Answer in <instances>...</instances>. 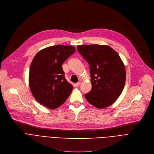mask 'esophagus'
<instances>
[{
	"instance_id": "obj_1",
	"label": "esophagus",
	"mask_w": 154,
	"mask_h": 154,
	"mask_svg": "<svg viewBox=\"0 0 154 154\" xmlns=\"http://www.w3.org/2000/svg\"><path fill=\"white\" fill-rule=\"evenodd\" d=\"M80 84H81V82H77V83H76V84H75V85H76L77 87H79V86L80 85Z\"/></svg>"
}]
</instances>
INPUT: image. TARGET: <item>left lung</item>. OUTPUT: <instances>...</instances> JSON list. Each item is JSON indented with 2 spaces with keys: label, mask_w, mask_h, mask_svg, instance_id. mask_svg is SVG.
<instances>
[{
  "label": "left lung",
  "mask_w": 154,
  "mask_h": 154,
  "mask_svg": "<svg viewBox=\"0 0 154 154\" xmlns=\"http://www.w3.org/2000/svg\"><path fill=\"white\" fill-rule=\"evenodd\" d=\"M77 51L89 64L92 89L87 101L99 109L114 103L123 91L126 72L117 52L108 45H78Z\"/></svg>",
  "instance_id": "1"
}]
</instances>
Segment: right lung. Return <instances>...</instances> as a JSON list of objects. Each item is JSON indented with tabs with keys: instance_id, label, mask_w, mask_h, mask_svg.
<instances>
[{
	"instance_id": "add662e5",
	"label": "right lung",
	"mask_w": 154,
	"mask_h": 154,
	"mask_svg": "<svg viewBox=\"0 0 154 154\" xmlns=\"http://www.w3.org/2000/svg\"><path fill=\"white\" fill-rule=\"evenodd\" d=\"M75 51L72 45H57L45 48L35 55L30 65L29 83L38 102L55 109L66 102L73 86L65 79L62 66Z\"/></svg>"
}]
</instances>
